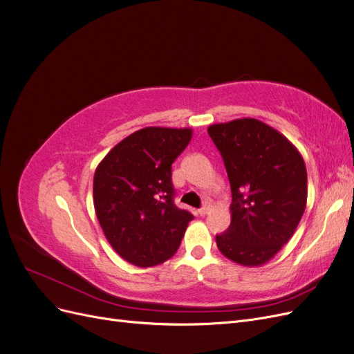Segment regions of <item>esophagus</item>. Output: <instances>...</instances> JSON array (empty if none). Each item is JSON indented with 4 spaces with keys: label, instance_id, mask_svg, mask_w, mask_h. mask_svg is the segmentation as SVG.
I'll return each instance as SVG.
<instances>
[{
    "label": "esophagus",
    "instance_id": "34e87169",
    "mask_svg": "<svg viewBox=\"0 0 354 354\" xmlns=\"http://www.w3.org/2000/svg\"><path fill=\"white\" fill-rule=\"evenodd\" d=\"M198 212H199V216H201V217H203V216H207V214L209 212V207H208V205H205V207H202V208H201V209H199Z\"/></svg>",
    "mask_w": 354,
    "mask_h": 354
}]
</instances>
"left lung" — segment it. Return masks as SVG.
I'll list each match as a JSON object with an SVG mask.
<instances>
[{"label": "left lung", "mask_w": 354, "mask_h": 354, "mask_svg": "<svg viewBox=\"0 0 354 354\" xmlns=\"http://www.w3.org/2000/svg\"><path fill=\"white\" fill-rule=\"evenodd\" d=\"M208 134L232 189V221L216 236L218 250L241 266H263L292 238L304 214V159L283 134L254 118L212 124Z\"/></svg>", "instance_id": "1"}]
</instances>
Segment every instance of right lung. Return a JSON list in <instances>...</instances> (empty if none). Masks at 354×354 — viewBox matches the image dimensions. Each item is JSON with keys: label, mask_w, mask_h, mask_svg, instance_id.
I'll list each match as a JSON object with an SVG mask.
<instances>
[{"label": "right lung", "mask_w": 354, "mask_h": 354, "mask_svg": "<svg viewBox=\"0 0 354 354\" xmlns=\"http://www.w3.org/2000/svg\"><path fill=\"white\" fill-rule=\"evenodd\" d=\"M192 133L190 128H142L118 143L95 168V216L112 248L137 267L171 259L194 220L174 205L171 181V165Z\"/></svg>", "instance_id": "right-lung-1"}]
</instances>
